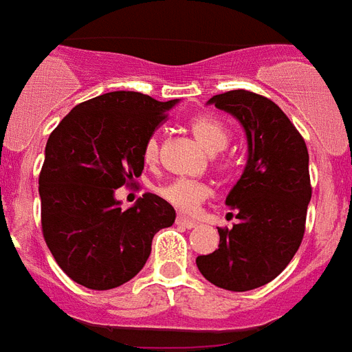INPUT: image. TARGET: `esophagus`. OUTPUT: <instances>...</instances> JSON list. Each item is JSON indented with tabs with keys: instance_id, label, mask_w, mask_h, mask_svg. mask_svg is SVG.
Listing matches in <instances>:
<instances>
[{
	"instance_id": "esophagus-1",
	"label": "esophagus",
	"mask_w": 352,
	"mask_h": 352,
	"mask_svg": "<svg viewBox=\"0 0 352 352\" xmlns=\"http://www.w3.org/2000/svg\"><path fill=\"white\" fill-rule=\"evenodd\" d=\"M176 225H179V227H185V229H194L196 227V221L189 220V218H184V216H178L176 218Z\"/></svg>"
}]
</instances>
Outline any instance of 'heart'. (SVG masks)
Instances as JSON below:
<instances>
[{
    "label": "heart",
    "instance_id": "heart-1",
    "mask_svg": "<svg viewBox=\"0 0 352 352\" xmlns=\"http://www.w3.org/2000/svg\"><path fill=\"white\" fill-rule=\"evenodd\" d=\"M190 131L199 142L204 143L205 148H209L212 153L221 151L227 147L230 140L229 129L214 116H194L189 122ZM160 158V143L156 138H148L143 145V162L147 165H154ZM158 194L162 196L168 205H173L174 209L184 212V214H194L199 209V205L205 199H209L212 194L210 187L205 182L189 178H178L173 182L163 184L158 189Z\"/></svg>",
    "mask_w": 352,
    "mask_h": 352
}]
</instances>
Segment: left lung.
Returning a JSON list of instances; mask_svg holds the SVG:
<instances>
[{
    "label": "left lung",
    "instance_id": "1",
    "mask_svg": "<svg viewBox=\"0 0 352 352\" xmlns=\"http://www.w3.org/2000/svg\"><path fill=\"white\" fill-rule=\"evenodd\" d=\"M209 103L240 120L249 160L225 199L240 221L232 229H218V249L198 256L196 265L216 287L251 291L272 282L303 240L313 194L307 145L269 98L240 89L216 94Z\"/></svg>",
    "mask_w": 352,
    "mask_h": 352
}]
</instances>
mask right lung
<instances>
[{"label": "right lung", "mask_w": 352, "mask_h": 352, "mask_svg": "<svg viewBox=\"0 0 352 352\" xmlns=\"http://www.w3.org/2000/svg\"><path fill=\"white\" fill-rule=\"evenodd\" d=\"M176 103L142 92H107L76 105L50 132L39 173L41 232L61 271L107 291L142 271L154 234L174 223L153 192L122 209L116 189L143 170V145Z\"/></svg>", "instance_id": "1"}]
</instances>
